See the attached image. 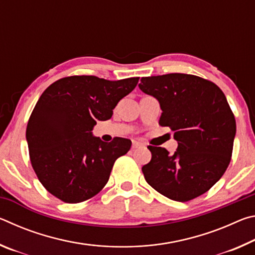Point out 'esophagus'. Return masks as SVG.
<instances>
[{
	"mask_svg": "<svg viewBox=\"0 0 255 255\" xmlns=\"http://www.w3.org/2000/svg\"><path fill=\"white\" fill-rule=\"evenodd\" d=\"M144 144H141L140 141H137V140H132V148H139V147H143Z\"/></svg>",
	"mask_w": 255,
	"mask_h": 255,
	"instance_id": "34e87169",
	"label": "esophagus"
}]
</instances>
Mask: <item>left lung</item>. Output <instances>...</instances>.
Returning a JSON list of instances; mask_svg holds the SVG:
<instances>
[{
	"label": "left lung",
	"instance_id": "8db88e82",
	"mask_svg": "<svg viewBox=\"0 0 255 255\" xmlns=\"http://www.w3.org/2000/svg\"><path fill=\"white\" fill-rule=\"evenodd\" d=\"M139 89L161 105L159 126L174 131L178 149L148 146L150 162L141 167L150 187L169 199L185 202L204 195L230 165L236 133L225 94L202 77L171 73L141 77Z\"/></svg>",
	"mask_w": 255,
	"mask_h": 255
}]
</instances>
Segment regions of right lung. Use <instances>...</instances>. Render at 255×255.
<instances>
[{
	"mask_svg": "<svg viewBox=\"0 0 255 255\" xmlns=\"http://www.w3.org/2000/svg\"><path fill=\"white\" fill-rule=\"evenodd\" d=\"M139 77L108 81L74 75L54 82L41 94L30 116L27 137L30 162L47 191L67 204H77L105 188L118 157L131 141L115 137L110 143L92 136L97 120L136 88Z\"/></svg>",
	"mask_w": 255,
	"mask_h": 255,
	"instance_id": "add662e5",
	"label": "right lung"
}]
</instances>
